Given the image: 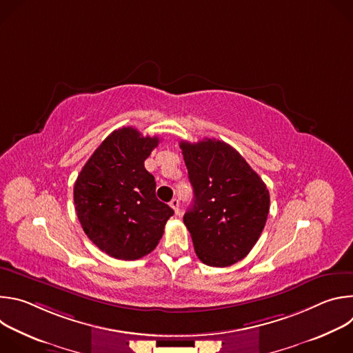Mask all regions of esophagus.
Segmentation results:
<instances>
[{
	"label": "esophagus",
	"instance_id": "esophagus-1",
	"mask_svg": "<svg viewBox=\"0 0 353 353\" xmlns=\"http://www.w3.org/2000/svg\"><path fill=\"white\" fill-rule=\"evenodd\" d=\"M170 207L173 208L174 214H176V215H179V212H180V203H179V199H177V198H173V199L170 201Z\"/></svg>",
	"mask_w": 353,
	"mask_h": 353
}]
</instances>
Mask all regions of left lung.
I'll use <instances>...</instances> for the list:
<instances>
[{
  "label": "left lung",
  "instance_id": "1",
  "mask_svg": "<svg viewBox=\"0 0 353 353\" xmlns=\"http://www.w3.org/2000/svg\"><path fill=\"white\" fill-rule=\"evenodd\" d=\"M180 148L194 190L183 221L195 254L210 267H229L257 243L270 212L268 188L223 141H181Z\"/></svg>",
  "mask_w": 353,
  "mask_h": 353
}]
</instances>
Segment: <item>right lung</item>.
Returning <instances> with one entry per match:
<instances>
[{
    "mask_svg": "<svg viewBox=\"0 0 353 353\" xmlns=\"http://www.w3.org/2000/svg\"><path fill=\"white\" fill-rule=\"evenodd\" d=\"M158 143V137L119 128L100 143L75 181L81 226L113 259L132 261L149 254L174 214L157 198L155 177L143 166Z\"/></svg>",
    "mask_w": 353,
    "mask_h": 353,
    "instance_id": "right-lung-1",
    "label": "right lung"
}]
</instances>
